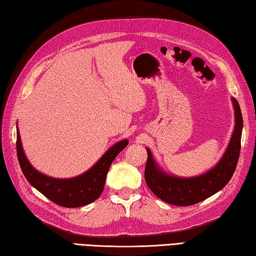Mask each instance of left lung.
<instances>
[{
  "instance_id": "1",
  "label": "left lung",
  "mask_w": 256,
  "mask_h": 256,
  "mask_svg": "<svg viewBox=\"0 0 256 256\" xmlns=\"http://www.w3.org/2000/svg\"><path fill=\"white\" fill-rule=\"evenodd\" d=\"M234 108L236 126L226 153L218 164L200 176L182 178L168 175L156 164L148 148L145 180L148 188L165 202L179 206H192L211 197L229 182L234 172L241 150L243 120L236 99L232 98Z\"/></svg>"
}]
</instances>
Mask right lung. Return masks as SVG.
I'll list each match as a JSON object with an SVG mask.
<instances>
[{"label": "right lung", "instance_id": "right-lung-1", "mask_svg": "<svg viewBox=\"0 0 256 256\" xmlns=\"http://www.w3.org/2000/svg\"><path fill=\"white\" fill-rule=\"evenodd\" d=\"M16 136L18 158L27 180L52 202L66 208H77L89 204L100 197L104 188L108 168L116 155L126 148L128 143V140H123L114 144L96 162V165L82 175L68 179H58L44 175L30 165L22 148L18 128Z\"/></svg>", "mask_w": 256, "mask_h": 256}]
</instances>
